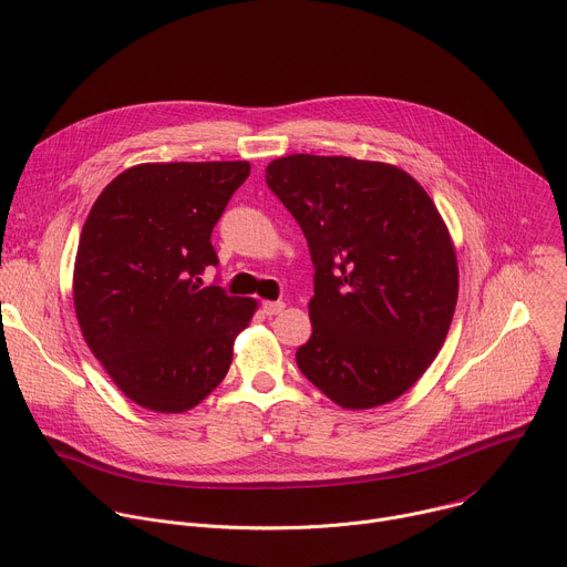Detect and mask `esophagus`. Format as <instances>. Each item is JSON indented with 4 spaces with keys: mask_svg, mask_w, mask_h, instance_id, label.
<instances>
[{
    "mask_svg": "<svg viewBox=\"0 0 567 567\" xmlns=\"http://www.w3.org/2000/svg\"><path fill=\"white\" fill-rule=\"evenodd\" d=\"M285 309V302H274V300H267V302H262V313L265 316H276V313H280Z\"/></svg>",
    "mask_w": 567,
    "mask_h": 567,
    "instance_id": "obj_1",
    "label": "esophagus"
}]
</instances>
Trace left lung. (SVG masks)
<instances>
[{"mask_svg": "<svg viewBox=\"0 0 567 567\" xmlns=\"http://www.w3.org/2000/svg\"><path fill=\"white\" fill-rule=\"evenodd\" d=\"M265 179L316 271L300 372L352 411L401 396L437 357L457 302L455 249L433 199L396 166L352 156H282Z\"/></svg>", "mask_w": 567, "mask_h": 567, "instance_id": "left-lung-1", "label": "left lung"}]
</instances>
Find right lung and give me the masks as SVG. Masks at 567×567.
I'll use <instances>...</instances> for the list:
<instances>
[{
	"mask_svg": "<svg viewBox=\"0 0 567 567\" xmlns=\"http://www.w3.org/2000/svg\"><path fill=\"white\" fill-rule=\"evenodd\" d=\"M249 173V161L127 168L80 233L78 326L121 392L147 411L184 413L206 399L258 307L199 278L217 267L213 226Z\"/></svg>",
	"mask_w": 567,
	"mask_h": 567,
	"instance_id": "right-lung-1",
	"label": "right lung"
}]
</instances>
